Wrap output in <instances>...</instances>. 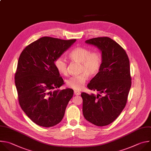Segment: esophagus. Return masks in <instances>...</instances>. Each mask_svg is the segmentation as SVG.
I'll return each instance as SVG.
<instances>
[{"label":"esophagus","instance_id":"esophagus-1","mask_svg":"<svg viewBox=\"0 0 151 151\" xmlns=\"http://www.w3.org/2000/svg\"><path fill=\"white\" fill-rule=\"evenodd\" d=\"M80 91H78V90H74V94L76 95H80Z\"/></svg>","mask_w":151,"mask_h":151}]
</instances>
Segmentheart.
<instances>
[{"mask_svg": "<svg viewBox=\"0 0 151 151\" xmlns=\"http://www.w3.org/2000/svg\"><path fill=\"white\" fill-rule=\"evenodd\" d=\"M68 58L71 61L80 63L79 75L71 77L67 81L68 87L74 90H80L83 87L88 78V75L97 74L102 65V56L98 51L90 52L84 47H76L69 53ZM54 64L59 73L66 76L68 73L67 63L63 57L55 59Z\"/></svg>", "mask_w": 151, "mask_h": 151, "instance_id": "obj_1", "label": "heart"}]
</instances>
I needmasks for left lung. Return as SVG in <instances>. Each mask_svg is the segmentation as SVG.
Segmentation results:
<instances>
[{
  "mask_svg": "<svg viewBox=\"0 0 151 151\" xmlns=\"http://www.w3.org/2000/svg\"><path fill=\"white\" fill-rule=\"evenodd\" d=\"M102 52V63L99 73L87 84L91 90L104 96L81 93L85 119L97 126L111 123L124 109L132 84L130 61L125 50L108 37L86 40Z\"/></svg>",
  "mask_w": 151,
  "mask_h": 151,
  "instance_id": "1",
  "label": "left lung"
}]
</instances>
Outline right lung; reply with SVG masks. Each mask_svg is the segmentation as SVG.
Returning a JSON list of instances; mask_svg holds the SVG:
<instances>
[{
  "instance_id": "1",
  "label": "right lung",
  "mask_w": 151,
  "mask_h": 151,
  "mask_svg": "<svg viewBox=\"0 0 151 151\" xmlns=\"http://www.w3.org/2000/svg\"><path fill=\"white\" fill-rule=\"evenodd\" d=\"M76 41L41 37L28 45L19 57L15 76L19 104L40 126L50 127L61 122L73 96L71 88L54 90L64 84L54 61Z\"/></svg>"
}]
</instances>
